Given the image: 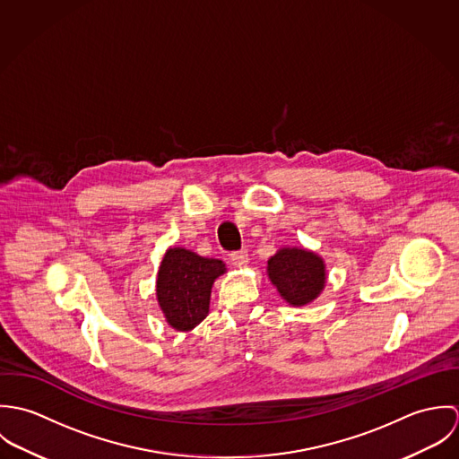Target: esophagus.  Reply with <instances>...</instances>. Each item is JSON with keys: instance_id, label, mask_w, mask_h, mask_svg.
<instances>
[{"instance_id": "obj_1", "label": "esophagus", "mask_w": 459, "mask_h": 459, "mask_svg": "<svg viewBox=\"0 0 459 459\" xmlns=\"http://www.w3.org/2000/svg\"><path fill=\"white\" fill-rule=\"evenodd\" d=\"M228 260H230V264L242 268V266H246L249 263V255H247V251H235V253L230 255Z\"/></svg>"}]
</instances>
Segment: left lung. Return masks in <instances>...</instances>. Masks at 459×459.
Here are the masks:
<instances>
[{"label":"left lung","instance_id":"8db88e82","mask_svg":"<svg viewBox=\"0 0 459 459\" xmlns=\"http://www.w3.org/2000/svg\"><path fill=\"white\" fill-rule=\"evenodd\" d=\"M266 270L281 297L293 306L315 300L325 286V264L304 249H281L268 260Z\"/></svg>","mask_w":459,"mask_h":459}]
</instances>
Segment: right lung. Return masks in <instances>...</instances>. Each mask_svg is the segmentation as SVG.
<instances>
[{
    "label": "right lung",
    "mask_w": 459,
    "mask_h": 459,
    "mask_svg": "<svg viewBox=\"0 0 459 459\" xmlns=\"http://www.w3.org/2000/svg\"><path fill=\"white\" fill-rule=\"evenodd\" d=\"M224 270L221 260L203 258L182 247L164 255L157 277V299L171 327L187 332L206 318L212 284Z\"/></svg>",
    "instance_id": "obj_1"
}]
</instances>
